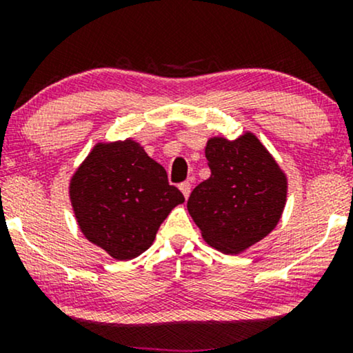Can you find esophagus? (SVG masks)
<instances>
[{
	"mask_svg": "<svg viewBox=\"0 0 353 353\" xmlns=\"http://www.w3.org/2000/svg\"><path fill=\"white\" fill-rule=\"evenodd\" d=\"M179 189H181V192L184 194V197L185 199H188L189 197V194H190V182H181V185H179Z\"/></svg>",
	"mask_w": 353,
	"mask_h": 353,
	"instance_id": "obj_1",
	"label": "esophagus"
}]
</instances>
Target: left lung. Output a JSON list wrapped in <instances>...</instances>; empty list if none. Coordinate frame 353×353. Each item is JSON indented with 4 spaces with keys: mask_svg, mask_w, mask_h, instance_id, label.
<instances>
[{
    "mask_svg": "<svg viewBox=\"0 0 353 353\" xmlns=\"http://www.w3.org/2000/svg\"><path fill=\"white\" fill-rule=\"evenodd\" d=\"M210 177L194 188L188 210L209 245L239 254L277 225L287 181L254 134L212 137L205 148Z\"/></svg>",
    "mask_w": 353,
    "mask_h": 353,
    "instance_id": "left-lung-1",
    "label": "left lung"
}]
</instances>
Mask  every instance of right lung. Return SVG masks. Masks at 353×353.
Returning a JSON list of instances; mask_svg holds the SVG:
<instances>
[{"label": "right lung", "instance_id": "right-lung-1", "mask_svg": "<svg viewBox=\"0 0 353 353\" xmlns=\"http://www.w3.org/2000/svg\"><path fill=\"white\" fill-rule=\"evenodd\" d=\"M70 194L84 236L119 261L148 250L164 219L184 202L163 165L131 139L96 145L72 176Z\"/></svg>", "mask_w": 353, "mask_h": 353}]
</instances>
